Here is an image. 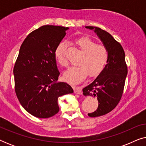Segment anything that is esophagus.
I'll return each mask as SVG.
<instances>
[{
	"label": "esophagus",
	"mask_w": 146,
	"mask_h": 146,
	"mask_svg": "<svg viewBox=\"0 0 146 146\" xmlns=\"http://www.w3.org/2000/svg\"><path fill=\"white\" fill-rule=\"evenodd\" d=\"M74 93L78 94H82V91L81 88L80 86H74Z\"/></svg>",
	"instance_id": "obj_1"
}]
</instances>
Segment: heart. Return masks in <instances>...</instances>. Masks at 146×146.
<instances>
[{
  "label": "heart",
  "instance_id": "heart-1",
  "mask_svg": "<svg viewBox=\"0 0 146 146\" xmlns=\"http://www.w3.org/2000/svg\"><path fill=\"white\" fill-rule=\"evenodd\" d=\"M75 42L84 53L78 62V66H72L66 71L64 78L70 82L77 83L83 80L88 74L90 77L100 74L105 68L109 59V53L104 45L88 36H82L76 39ZM66 43L60 42L55 49V56L60 64L64 67L68 66L66 55Z\"/></svg>",
  "mask_w": 146,
  "mask_h": 146
}]
</instances>
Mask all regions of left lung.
I'll use <instances>...</instances> for the list:
<instances>
[{"label":"left lung","mask_w":146,"mask_h":146,"mask_svg":"<svg viewBox=\"0 0 146 146\" xmlns=\"http://www.w3.org/2000/svg\"><path fill=\"white\" fill-rule=\"evenodd\" d=\"M86 28L94 30L109 53L108 62L104 70L82 90L84 96L97 97L98 107L95 111L88 115L98 117L110 112L118 104L124 89L127 67L123 47L110 34L98 27Z\"/></svg>","instance_id":"left-lung-1"}]
</instances>
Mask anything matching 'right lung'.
I'll list each match as a JSON object with an SVG mask.
<instances>
[{"instance_id": "1", "label": "right lung", "mask_w": 146, "mask_h": 146, "mask_svg": "<svg viewBox=\"0 0 146 146\" xmlns=\"http://www.w3.org/2000/svg\"><path fill=\"white\" fill-rule=\"evenodd\" d=\"M68 27L45 25L31 32L22 44L14 66L15 92L34 116L48 118L59 111L58 98L73 93L68 84L58 82L55 49Z\"/></svg>"}]
</instances>
